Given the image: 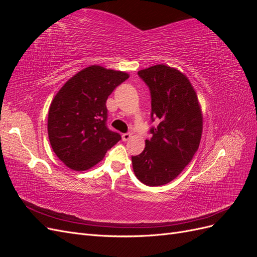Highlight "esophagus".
Segmentation results:
<instances>
[{"mask_svg": "<svg viewBox=\"0 0 257 257\" xmlns=\"http://www.w3.org/2000/svg\"><path fill=\"white\" fill-rule=\"evenodd\" d=\"M130 138H131V134H130V133H124V134H122V139H123L124 142H127Z\"/></svg>", "mask_w": 257, "mask_h": 257, "instance_id": "1", "label": "esophagus"}]
</instances>
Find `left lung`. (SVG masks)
I'll list each match as a JSON object with an SVG mask.
<instances>
[{
    "label": "left lung",
    "instance_id": "8db88e82",
    "mask_svg": "<svg viewBox=\"0 0 257 257\" xmlns=\"http://www.w3.org/2000/svg\"><path fill=\"white\" fill-rule=\"evenodd\" d=\"M151 95L150 139L144 151L132 157L136 177L149 186L174 180L195 155L203 132V116L195 91L186 77L159 64L138 72Z\"/></svg>",
    "mask_w": 257,
    "mask_h": 257
}]
</instances>
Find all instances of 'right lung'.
Instances as JSON below:
<instances>
[{"label": "right lung", "instance_id": "1", "mask_svg": "<svg viewBox=\"0 0 257 257\" xmlns=\"http://www.w3.org/2000/svg\"><path fill=\"white\" fill-rule=\"evenodd\" d=\"M128 78L126 73L92 65L72 77L54 96L48 136L57 157L74 170H87L121 141L107 126L106 100Z\"/></svg>", "mask_w": 257, "mask_h": 257}]
</instances>
